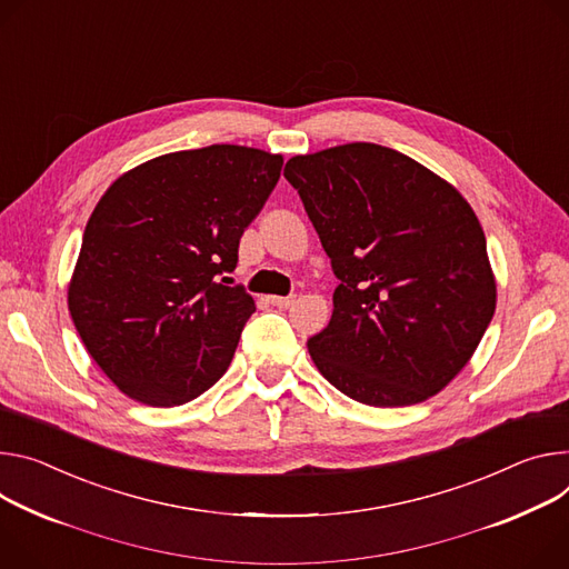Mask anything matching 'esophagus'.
<instances>
[{
  "label": "esophagus",
  "instance_id": "obj_1",
  "mask_svg": "<svg viewBox=\"0 0 569 569\" xmlns=\"http://www.w3.org/2000/svg\"><path fill=\"white\" fill-rule=\"evenodd\" d=\"M297 295H288V297H270V303L272 306H279V308H290L295 303Z\"/></svg>",
  "mask_w": 569,
  "mask_h": 569
}]
</instances>
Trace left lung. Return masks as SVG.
I'll return each instance as SVG.
<instances>
[{"instance_id": "8db88e82", "label": "left lung", "mask_w": 569, "mask_h": 569, "mask_svg": "<svg viewBox=\"0 0 569 569\" xmlns=\"http://www.w3.org/2000/svg\"><path fill=\"white\" fill-rule=\"evenodd\" d=\"M283 177L340 281L329 327L308 338L322 377L379 408L440 392L468 366L497 303L472 206L375 142L295 157Z\"/></svg>"}]
</instances>
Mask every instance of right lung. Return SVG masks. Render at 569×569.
I'll return each instance as SVG.
<instances>
[{
    "label": "right lung",
    "mask_w": 569,
    "mask_h": 569,
    "mask_svg": "<svg viewBox=\"0 0 569 569\" xmlns=\"http://www.w3.org/2000/svg\"><path fill=\"white\" fill-rule=\"evenodd\" d=\"M281 166L279 153L240 144L174 151L99 199L68 306L88 353L127 397L181 406L227 372L256 311L227 274Z\"/></svg>",
    "instance_id": "obj_1"
}]
</instances>
